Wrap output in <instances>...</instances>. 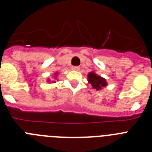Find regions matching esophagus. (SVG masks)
<instances>
[{"label":"esophagus","mask_w":152,"mask_h":152,"mask_svg":"<svg viewBox=\"0 0 152 152\" xmlns=\"http://www.w3.org/2000/svg\"><path fill=\"white\" fill-rule=\"evenodd\" d=\"M72 70H75V71H78L80 69V67L79 66H73L72 67Z\"/></svg>","instance_id":"obj_1"}]
</instances>
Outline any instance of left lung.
<instances>
[{
	"label": "left lung",
	"instance_id": "obj_1",
	"mask_svg": "<svg viewBox=\"0 0 152 152\" xmlns=\"http://www.w3.org/2000/svg\"><path fill=\"white\" fill-rule=\"evenodd\" d=\"M88 82L91 84L92 88L96 90H100L107 85V81L103 77L98 76L94 72H90L88 75Z\"/></svg>",
	"mask_w": 152,
	"mask_h": 152
}]
</instances>
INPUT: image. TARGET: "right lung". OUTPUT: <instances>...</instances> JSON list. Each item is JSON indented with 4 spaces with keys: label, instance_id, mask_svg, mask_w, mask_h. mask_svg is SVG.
I'll list each match as a JSON object with an SVG mask.
<instances>
[{
    "label": "right lung",
    "instance_id": "right-lung-1",
    "mask_svg": "<svg viewBox=\"0 0 152 152\" xmlns=\"http://www.w3.org/2000/svg\"><path fill=\"white\" fill-rule=\"evenodd\" d=\"M55 75H56V74H55Z\"/></svg>",
    "mask_w": 152,
    "mask_h": 152
}]
</instances>
